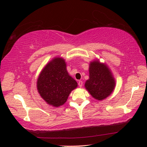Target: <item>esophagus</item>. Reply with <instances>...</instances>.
Segmentation results:
<instances>
[{
    "instance_id": "34e87169",
    "label": "esophagus",
    "mask_w": 147,
    "mask_h": 147,
    "mask_svg": "<svg viewBox=\"0 0 147 147\" xmlns=\"http://www.w3.org/2000/svg\"><path fill=\"white\" fill-rule=\"evenodd\" d=\"M78 86H79V87H81L82 86V85H83V82H82V81H81V80H80V81H78Z\"/></svg>"
}]
</instances>
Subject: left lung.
<instances>
[{"instance_id":"8db88e82","label":"left lung","mask_w":147,"mask_h":147,"mask_svg":"<svg viewBox=\"0 0 147 147\" xmlns=\"http://www.w3.org/2000/svg\"><path fill=\"white\" fill-rule=\"evenodd\" d=\"M89 79L85 84L92 96L98 100L106 98L115 88V80L111 72L104 64L99 61L91 62L89 66Z\"/></svg>"}]
</instances>
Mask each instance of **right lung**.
<instances>
[{
  "label": "right lung",
  "mask_w": 147,
  "mask_h": 147,
  "mask_svg": "<svg viewBox=\"0 0 147 147\" xmlns=\"http://www.w3.org/2000/svg\"><path fill=\"white\" fill-rule=\"evenodd\" d=\"M77 82L69 74L66 64L62 58H54L47 65L37 82L40 95L50 105L55 107L63 105L67 100Z\"/></svg>",
  "instance_id": "add662e5"
}]
</instances>
